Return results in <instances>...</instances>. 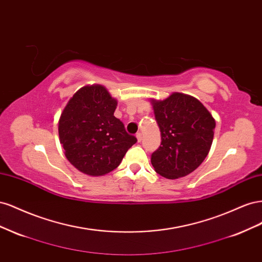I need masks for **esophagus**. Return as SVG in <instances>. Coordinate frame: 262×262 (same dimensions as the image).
<instances>
[{
	"mask_svg": "<svg viewBox=\"0 0 262 262\" xmlns=\"http://www.w3.org/2000/svg\"><path fill=\"white\" fill-rule=\"evenodd\" d=\"M137 139H138V141H139V142H141V141H142V133H140V132H139V133H137Z\"/></svg>",
	"mask_w": 262,
	"mask_h": 262,
	"instance_id": "1",
	"label": "esophagus"
}]
</instances>
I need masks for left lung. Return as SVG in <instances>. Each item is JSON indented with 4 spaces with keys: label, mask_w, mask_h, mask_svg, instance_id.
I'll use <instances>...</instances> for the list:
<instances>
[{
    "label": "left lung",
    "mask_w": 262,
    "mask_h": 262,
    "mask_svg": "<svg viewBox=\"0 0 262 262\" xmlns=\"http://www.w3.org/2000/svg\"><path fill=\"white\" fill-rule=\"evenodd\" d=\"M161 130V146L150 156L157 173L168 179L185 177L209 154L215 120L196 98L172 93L164 100H152Z\"/></svg>",
    "instance_id": "obj_1"
}]
</instances>
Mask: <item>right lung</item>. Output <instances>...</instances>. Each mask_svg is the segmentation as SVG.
I'll use <instances>...</instances> for the list:
<instances>
[{"label":"right lung","instance_id":"obj_1","mask_svg":"<svg viewBox=\"0 0 262 262\" xmlns=\"http://www.w3.org/2000/svg\"><path fill=\"white\" fill-rule=\"evenodd\" d=\"M117 100L101 85L84 86L63 109L60 143L69 162L90 176H104L120 165L137 138L114 116Z\"/></svg>","mask_w":262,"mask_h":262}]
</instances>
